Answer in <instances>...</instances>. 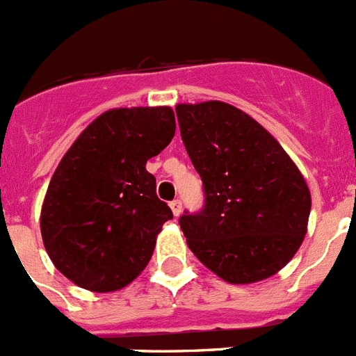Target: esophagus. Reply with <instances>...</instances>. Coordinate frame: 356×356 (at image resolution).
Masks as SVG:
<instances>
[{
	"instance_id": "obj_1",
	"label": "esophagus",
	"mask_w": 356,
	"mask_h": 356,
	"mask_svg": "<svg viewBox=\"0 0 356 356\" xmlns=\"http://www.w3.org/2000/svg\"><path fill=\"white\" fill-rule=\"evenodd\" d=\"M170 208H172V213L175 215V217H179L181 211H183V202L179 201V199H175V201L170 202Z\"/></svg>"
}]
</instances>
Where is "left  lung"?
<instances>
[{
  "label": "left lung",
  "instance_id": "left-lung-1",
  "mask_svg": "<svg viewBox=\"0 0 356 356\" xmlns=\"http://www.w3.org/2000/svg\"><path fill=\"white\" fill-rule=\"evenodd\" d=\"M181 137L204 184L201 213L179 219L193 255L229 284L264 280L304 241L306 179L262 124L222 101L175 106Z\"/></svg>",
  "mask_w": 356,
  "mask_h": 356
}]
</instances>
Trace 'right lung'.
Masks as SVG:
<instances>
[{
	"label": "right lung",
	"mask_w": 356,
	"mask_h": 356,
	"mask_svg": "<svg viewBox=\"0 0 356 356\" xmlns=\"http://www.w3.org/2000/svg\"><path fill=\"white\" fill-rule=\"evenodd\" d=\"M175 134L170 106L112 108L72 143L41 206V237L68 280L95 293L124 288L150 262L172 210L146 161Z\"/></svg>",
	"instance_id": "add662e5"
}]
</instances>
